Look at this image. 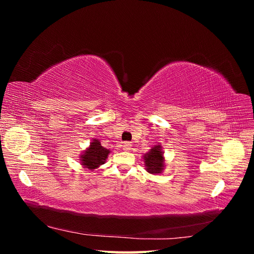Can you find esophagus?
<instances>
[{"mask_svg":"<svg viewBox=\"0 0 254 254\" xmlns=\"http://www.w3.org/2000/svg\"><path fill=\"white\" fill-rule=\"evenodd\" d=\"M123 149H124L125 151H130V150H131V144L125 143L124 145H123Z\"/></svg>","mask_w":254,"mask_h":254,"instance_id":"34e87169","label":"esophagus"}]
</instances>
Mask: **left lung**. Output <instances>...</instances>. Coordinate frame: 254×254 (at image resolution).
I'll return each instance as SVG.
<instances>
[{"label": "left lung", "mask_w": 254, "mask_h": 254, "mask_svg": "<svg viewBox=\"0 0 254 254\" xmlns=\"http://www.w3.org/2000/svg\"><path fill=\"white\" fill-rule=\"evenodd\" d=\"M145 170L152 175H161L166 167L165 157L162 146L157 144L151 146V148L143 155Z\"/></svg>", "instance_id": "left-lung-1"}]
</instances>
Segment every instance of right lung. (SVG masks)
<instances>
[{
	"mask_svg": "<svg viewBox=\"0 0 254 254\" xmlns=\"http://www.w3.org/2000/svg\"><path fill=\"white\" fill-rule=\"evenodd\" d=\"M111 152L110 149H106L102 146L98 139H92L90 145L79 156V163L86 171L93 172L101 165L105 164L107 158Z\"/></svg>",
	"mask_w": 254,
	"mask_h": 254,
	"instance_id": "1",
	"label": "right lung"
}]
</instances>
